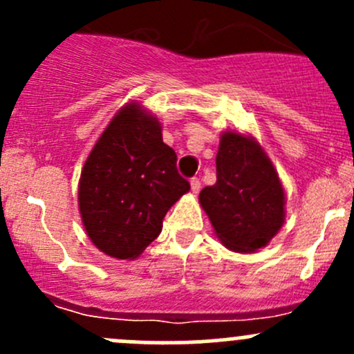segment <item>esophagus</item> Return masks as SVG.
Returning a JSON list of instances; mask_svg holds the SVG:
<instances>
[{
    "label": "esophagus",
    "mask_w": 354,
    "mask_h": 354,
    "mask_svg": "<svg viewBox=\"0 0 354 354\" xmlns=\"http://www.w3.org/2000/svg\"><path fill=\"white\" fill-rule=\"evenodd\" d=\"M190 187H192V194H198V192H200V180H198V178H192Z\"/></svg>",
    "instance_id": "1"
}]
</instances>
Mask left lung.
<instances>
[{
	"mask_svg": "<svg viewBox=\"0 0 354 354\" xmlns=\"http://www.w3.org/2000/svg\"><path fill=\"white\" fill-rule=\"evenodd\" d=\"M216 167L217 181L198 195L216 236L233 252L263 248L286 217V197L274 164L255 138L226 131Z\"/></svg>",
	"mask_w": 354,
	"mask_h": 354,
	"instance_id": "8db88e82",
	"label": "left lung"
}]
</instances>
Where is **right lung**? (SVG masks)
Here are the masks:
<instances>
[{
  "mask_svg": "<svg viewBox=\"0 0 354 354\" xmlns=\"http://www.w3.org/2000/svg\"><path fill=\"white\" fill-rule=\"evenodd\" d=\"M160 130L156 116L130 102L114 114L82 169V223L113 259H137L159 236L171 205L190 190Z\"/></svg>",
  "mask_w": 354,
  "mask_h": 354,
  "instance_id": "1",
  "label": "right lung"
}]
</instances>
